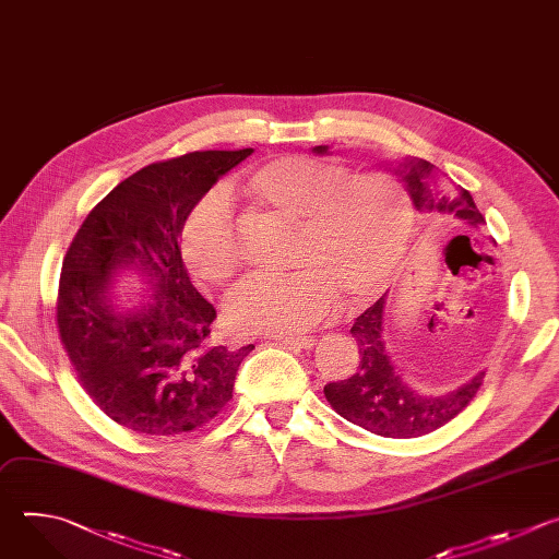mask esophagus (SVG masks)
Instances as JSON below:
<instances>
[{
	"instance_id": "34e87169",
	"label": "esophagus",
	"mask_w": 559,
	"mask_h": 559,
	"mask_svg": "<svg viewBox=\"0 0 559 559\" xmlns=\"http://www.w3.org/2000/svg\"><path fill=\"white\" fill-rule=\"evenodd\" d=\"M273 340L282 342L286 346H293V348H304V350L314 346V337H297V334H286V337H284V334H275Z\"/></svg>"
}]
</instances>
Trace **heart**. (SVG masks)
Returning a JSON list of instances; mask_svg holds the SVG:
<instances>
[{"label":"heart","instance_id":"1","mask_svg":"<svg viewBox=\"0 0 559 559\" xmlns=\"http://www.w3.org/2000/svg\"><path fill=\"white\" fill-rule=\"evenodd\" d=\"M253 211L295 222L290 264L253 273L227 299V319L249 332H295L319 321L337 293L374 295L396 271L414 227L405 187L385 171L353 174L332 160L280 156L251 169L236 191ZM185 262L206 284L242 264L236 222L222 195L204 198L180 231Z\"/></svg>","mask_w":559,"mask_h":559}]
</instances>
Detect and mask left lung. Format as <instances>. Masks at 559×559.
<instances>
[{"label":"left lung","mask_w":559,"mask_h":559,"mask_svg":"<svg viewBox=\"0 0 559 559\" xmlns=\"http://www.w3.org/2000/svg\"><path fill=\"white\" fill-rule=\"evenodd\" d=\"M314 152L325 154L328 147L319 145ZM429 171L431 165L427 160L403 163L401 174L414 206L438 211L442 219L452 222L454 229L483 227L485 217L472 193L461 185L450 191L429 189L425 182ZM383 306L385 295L355 319L350 332L359 346V368L344 381L328 383L323 394L334 412L372 433L385 438H416L456 418L480 390L485 372L444 396H423L414 392L392 368L385 353Z\"/></svg>","instance_id":"1"}]
</instances>
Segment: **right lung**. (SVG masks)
<instances>
[{
	"label": "right lung",
	"instance_id": "right-lung-1",
	"mask_svg": "<svg viewBox=\"0 0 559 559\" xmlns=\"http://www.w3.org/2000/svg\"><path fill=\"white\" fill-rule=\"evenodd\" d=\"M251 152H191L143 167L87 213L63 258L59 340L87 396L132 431L180 436L211 423L255 348L211 346L215 308L191 284L178 247L198 200ZM130 265L151 280L155 301L115 316L106 280Z\"/></svg>",
	"mask_w": 559,
	"mask_h": 559
}]
</instances>
